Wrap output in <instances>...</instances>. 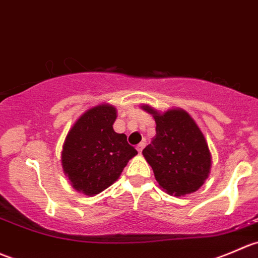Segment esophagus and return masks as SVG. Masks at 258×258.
I'll list each match as a JSON object with an SVG mask.
<instances>
[{"label":"esophagus","mask_w":258,"mask_h":258,"mask_svg":"<svg viewBox=\"0 0 258 258\" xmlns=\"http://www.w3.org/2000/svg\"><path fill=\"white\" fill-rule=\"evenodd\" d=\"M144 147H145V143L142 142V143H140V144L137 145V150H138V152H139V153H142L143 149H144Z\"/></svg>","instance_id":"1"}]
</instances>
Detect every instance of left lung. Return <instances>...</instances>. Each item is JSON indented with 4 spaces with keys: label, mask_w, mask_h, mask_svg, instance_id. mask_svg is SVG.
<instances>
[{
    "label": "left lung",
    "mask_w": 258,
    "mask_h": 258,
    "mask_svg": "<svg viewBox=\"0 0 258 258\" xmlns=\"http://www.w3.org/2000/svg\"><path fill=\"white\" fill-rule=\"evenodd\" d=\"M142 108L152 114L157 124V134L144 148L143 155L160 188L177 197L200 189L210 175L212 157L205 135L192 116L183 109L159 113L149 105Z\"/></svg>",
    "instance_id": "obj_1"
}]
</instances>
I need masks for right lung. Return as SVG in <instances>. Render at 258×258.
Segmentation results:
<instances>
[{
	"instance_id": "1",
	"label": "right lung",
	"mask_w": 258,
	"mask_h": 258,
	"mask_svg": "<svg viewBox=\"0 0 258 258\" xmlns=\"http://www.w3.org/2000/svg\"><path fill=\"white\" fill-rule=\"evenodd\" d=\"M116 109L100 104L86 110L66 135L61 163L78 192L95 196L110 187L138 154L125 134L114 132Z\"/></svg>"
}]
</instances>
